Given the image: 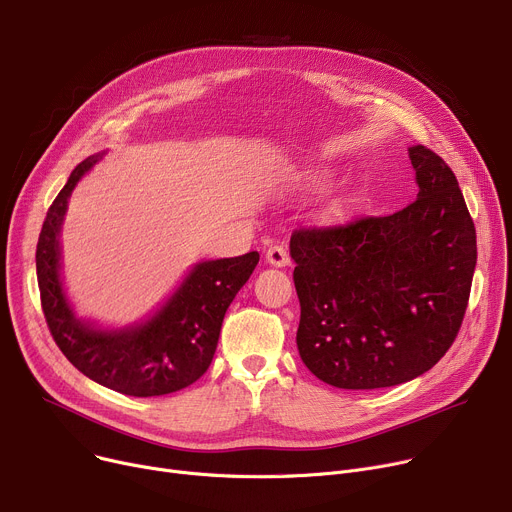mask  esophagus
<instances>
[{
    "label": "esophagus",
    "instance_id": "34e87169",
    "mask_svg": "<svg viewBox=\"0 0 512 512\" xmlns=\"http://www.w3.org/2000/svg\"><path fill=\"white\" fill-rule=\"evenodd\" d=\"M266 260L273 264V266H287V264H291V256H289L287 248L281 246V244H275V246H270L266 250Z\"/></svg>",
    "mask_w": 512,
    "mask_h": 512
}]
</instances>
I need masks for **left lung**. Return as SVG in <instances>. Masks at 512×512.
Returning a JSON list of instances; mask_svg holds the SVG:
<instances>
[{"label":"left lung","mask_w":512,"mask_h":512,"mask_svg":"<svg viewBox=\"0 0 512 512\" xmlns=\"http://www.w3.org/2000/svg\"><path fill=\"white\" fill-rule=\"evenodd\" d=\"M417 198L386 217L291 233L297 349L326 384L370 390L428 372L455 343L477 260L475 227L450 167L409 148Z\"/></svg>","instance_id":"obj_1"}]
</instances>
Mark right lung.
<instances>
[{
  "instance_id": "add662e5",
  "label": "right lung",
  "mask_w": 512,
  "mask_h": 512,
  "mask_svg": "<svg viewBox=\"0 0 512 512\" xmlns=\"http://www.w3.org/2000/svg\"><path fill=\"white\" fill-rule=\"evenodd\" d=\"M101 155L84 159L57 194L37 244L41 306L57 347L84 376L130 397H159L196 382L213 362L221 324L260 254L208 260L192 268L169 302L144 324L99 330L80 322L59 281V229L78 179Z\"/></svg>"
}]
</instances>
